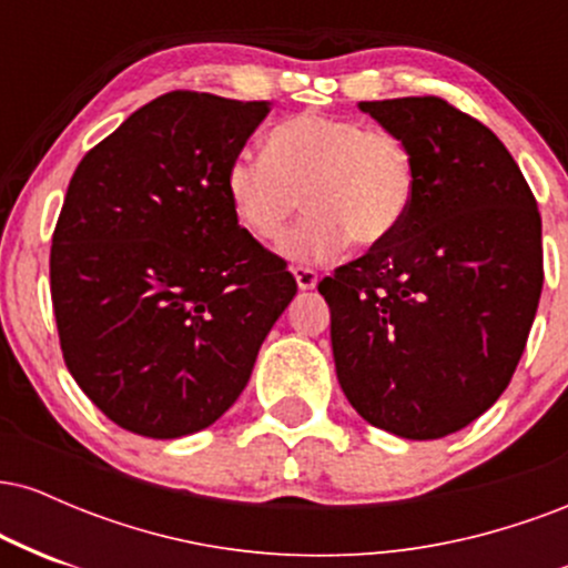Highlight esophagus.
I'll return each mask as SVG.
<instances>
[{"instance_id": "1", "label": "esophagus", "mask_w": 568, "mask_h": 568, "mask_svg": "<svg viewBox=\"0 0 568 568\" xmlns=\"http://www.w3.org/2000/svg\"><path fill=\"white\" fill-rule=\"evenodd\" d=\"M293 277H296L298 291H312L317 285V272L310 266H293Z\"/></svg>"}]
</instances>
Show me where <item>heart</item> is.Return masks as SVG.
<instances>
[{
    "instance_id": "obj_1",
    "label": "heart",
    "mask_w": 568,
    "mask_h": 568,
    "mask_svg": "<svg viewBox=\"0 0 568 568\" xmlns=\"http://www.w3.org/2000/svg\"><path fill=\"white\" fill-rule=\"evenodd\" d=\"M224 189L237 224L262 243L277 240L304 202L306 216L277 251L288 262L323 264L352 240L376 247L400 232L419 192V165L393 130L302 112L266 133L264 154L240 149Z\"/></svg>"
}]
</instances>
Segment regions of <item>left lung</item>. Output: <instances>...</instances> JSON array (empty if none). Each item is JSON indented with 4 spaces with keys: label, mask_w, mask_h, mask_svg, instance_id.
I'll use <instances>...</instances> for the list:
<instances>
[{
    "label": "left lung",
    "mask_w": 568,
    "mask_h": 568,
    "mask_svg": "<svg viewBox=\"0 0 568 568\" xmlns=\"http://www.w3.org/2000/svg\"><path fill=\"white\" fill-rule=\"evenodd\" d=\"M361 112L414 149L419 192L393 240L317 285L336 376L368 425L435 440L513 379L542 293V219L505 143L443 98Z\"/></svg>",
    "instance_id": "left-lung-1"
}]
</instances>
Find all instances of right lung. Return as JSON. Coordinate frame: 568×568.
I'll list each match as a JSON object with an SVG mask.
<instances>
[{
	"label": "right lung",
	"mask_w": 568,
	"mask_h": 568,
	"mask_svg": "<svg viewBox=\"0 0 568 568\" xmlns=\"http://www.w3.org/2000/svg\"><path fill=\"white\" fill-rule=\"evenodd\" d=\"M266 114V101L173 90L90 149L69 181L50 247L63 361L114 425L143 438L211 427L296 296L224 189Z\"/></svg>",
	"instance_id": "add662e5"
}]
</instances>
